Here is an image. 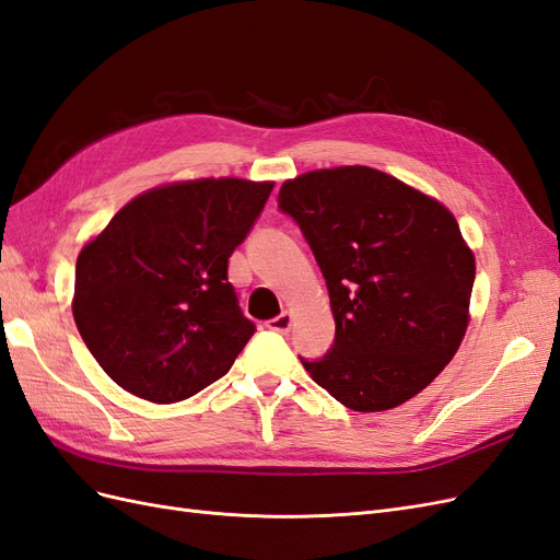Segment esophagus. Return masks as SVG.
<instances>
[{
  "mask_svg": "<svg viewBox=\"0 0 560 560\" xmlns=\"http://www.w3.org/2000/svg\"><path fill=\"white\" fill-rule=\"evenodd\" d=\"M290 327H292V315L290 313H280L278 317H273L268 322V329H273V331H280V334H287L290 331Z\"/></svg>",
  "mask_w": 560,
  "mask_h": 560,
  "instance_id": "esophagus-1",
  "label": "esophagus"
}]
</instances>
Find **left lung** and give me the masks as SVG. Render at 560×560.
Here are the masks:
<instances>
[{"mask_svg":"<svg viewBox=\"0 0 560 560\" xmlns=\"http://www.w3.org/2000/svg\"><path fill=\"white\" fill-rule=\"evenodd\" d=\"M290 214L327 280L334 343L303 360L352 411L416 397L453 360L467 329L474 254L434 198L374 167L315 171L282 184Z\"/></svg>","mask_w":560,"mask_h":560,"instance_id":"left-lung-1","label":"left lung"}]
</instances>
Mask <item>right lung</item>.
<instances>
[{"label":"right lung","mask_w":560,"mask_h":560,"mask_svg":"<svg viewBox=\"0 0 560 560\" xmlns=\"http://www.w3.org/2000/svg\"><path fill=\"white\" fill-rule=\"evenodd\" d=\"M270 182L196 179L151 189L81 249L72 313L105 374L156 404L222 378L257 331L229 282V257Z\"/></svg>","instance_id":"add662e5"}]
</instances>
